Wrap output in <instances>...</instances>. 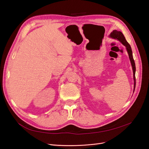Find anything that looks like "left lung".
<instances>
[{"label": "left lung", "instance_id": "8db88e82", "mask_svg": "<svg viewBox=\"0 0 149 149\" xmlns=\"http://www.w3.org/2000/svg\"><path fill=\"white\" fill-rule=\"evenodd\" d=\"M109 37L113 38V39H116L119 40V41L125 47L126 50H127L129 57L130 59V63H131L132 67V71H133V76H134V91L135 88H136V76H135V74H136V65H135V62L133 58V55H132V51L131 47H130V45L129 44V43L126 41V40L124 37V35L123 33L120 31H118L116 30H114L109 35Z\"/></svg>", "mask_w": 149, "mask_h": 149}]
</instances>
